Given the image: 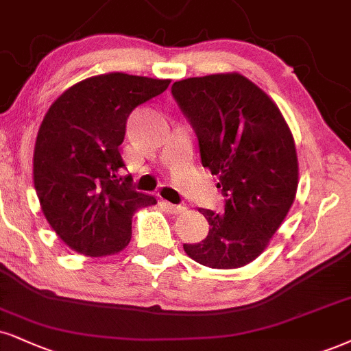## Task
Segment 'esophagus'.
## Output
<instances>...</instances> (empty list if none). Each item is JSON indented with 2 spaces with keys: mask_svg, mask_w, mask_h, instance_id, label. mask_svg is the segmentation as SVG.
<instances>
[{
  "mask_svg": "<svg viewBox=\"0 0 351 351\" xmlns=\"http://www.w3.org/2000/svg\"><path fill=\"white\" fill-rule=\"evenodd\" d=\"M164 205H166V208L171 211V213H174V215L184 213V211L187 210L184 205H174V203H169V202H164Z\"/></svg>",
  "mask_w": 351,
  "mask_h": 351,
  "instance_id": "34e87169",
  "label": "esophagus"
}]
</instances>
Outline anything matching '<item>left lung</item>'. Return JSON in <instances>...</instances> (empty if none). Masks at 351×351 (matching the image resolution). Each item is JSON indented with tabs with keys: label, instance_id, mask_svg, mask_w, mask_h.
<instances>
[{
	"label": "left lung",
	"instance_id": "1",
	"mask_svg": "<svg viewBox=\"0 0 351 351\" xmlns=\"http://www.w3.org/2000/svg\"><path fill=\"white\" fill-rule=\"evenodd\" d=\"M172 96L195 130L203 167L218 176L224 211L200 208L208 236L184 244L210 268H239L261 255L287 218L298 190L291 130L276 104L239 73L187 77Z\"/></svg>",
	"mask_w": 351,
	"mask_h": 351
}]
</instances>
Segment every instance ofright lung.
<instances>
[{"mask_svg": "<svg viewBox=\"0 0 351 351\" xmlns=\"http://www.w3.org/2000/svg\"><path fill=\"white\" fill-rule=\"evenodd\" d=\"M169 80L125 73L88 77L51 104L34 148V187L47 221L68 247L88 257L119 254L132 239L136 210L156 198L136 192L119 146L133 109Z\"/></svg>", "mask_w": 351, "mask_h": 351, "instance_id": "add662e5", "label": "right lung"}]
</instances>
